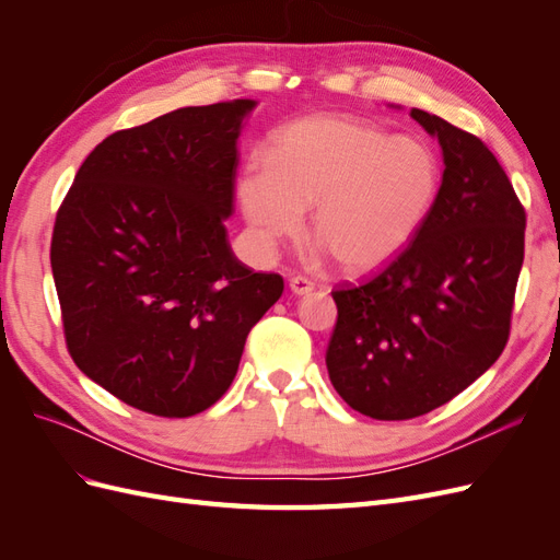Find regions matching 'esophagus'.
Wrapping results in <instances>:
<instances>
[{"mask_svg":"<svg viewBox=\"0 0 560 560\" xmlns=\"http://www.w3.org/2000/svg\"><path fill=\"white\" fill-rule=\"evenodd\" d=\"M290 290L296 296H306V294H311L315 290V284L311 280H306V278H292L290 280Z\"/></svg>","mask_w":560,"mask_h":560,"instance_id":"esophagus-1","label":"esophagus"}]
</instances>
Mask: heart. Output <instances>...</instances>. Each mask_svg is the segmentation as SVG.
Wrapping results in <instances>:
<instances>
[{"label": "heart", "instance_id": "b5f03b06", "mask_svg": "<svg viewBox=\"0 0 560 560\" xmlns=\"http://www.w3.org/2000/svg\"><path fill=\"white\" fill-rule=\"evenodd\" d=\"M442 161L416 138L346 114L296 118L273 135L268 159L252 156L235 198L252 245L273 254L311 231L350 276L393 264L409 247L442 189Z\"/></svg>", "mask_w": 560, "mask_h": 560}]
</instances>
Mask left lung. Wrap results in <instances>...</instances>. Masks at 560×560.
Returning <instances> with one entry per match:
<instances>
[{
    "label": "left lung",
    "instance_id": "obj_1",
    "mask_svg": "<svg viewBox=\"0 0 560 560\" xmlns=\"http://www.w3.org/2000/svg\"><path fill=\"white\" fill-rule=\"evenodd\" d=\"M411 116L444 154L434 208L376 278L331 292V385L376 420L430 413L495 364L523 266L525 210L493 151L434 114Z\"/></svg>",
    "mask_w": 560,
    "mask_h": 560
}]
</instances>
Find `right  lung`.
<instances>
[{"label":"right lung","instance_id":"1","mask_svg":"<svg viewBox=\"0 0 560 560\" xmlns=\"http://www.w3.org/2000/svg\"><path fill=\"white\" fill-rule=\"evenodd\" d=\"M254 100L182 107L118 130L81 163L56 217L50 268L77 366L144 413L189 418L222 397L245 338L282 296L235 259L243 121Z\"/></svg>","mask_w":560,"mask_h":560}]
</instances>
